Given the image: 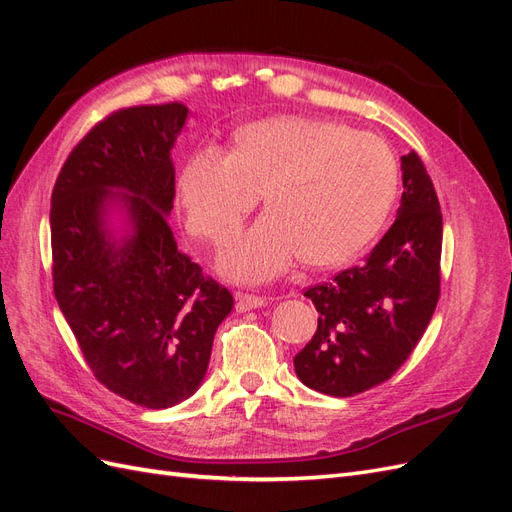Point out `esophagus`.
I'll list each match as a JSON object with an SVG mask.
<instances>
[{"label": "esophagus", "mask_w": 512, "mask_h": 512, "mask_svg": "<svg viewBox=\"0 0 512 512\" xmlns=\"http://www.w3.org/2000/svg\"><path fill=\"white\" fill-rule=\"evenodd\" d=\"M267 305L265 297H256V294H237V312H250V309H258Z\"/></svg>", "instance_id": "1"}]
</instances>
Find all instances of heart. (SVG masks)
<instances>
[{
	"label": "heart",
	"mask_w": 512,
	"mask_h": 512,
	"mask_svg": "<svg viewBox=\"0 0 512 512\" xmlns=\"http://www.w3.org/2000/svg\"><path fill=\"white\" fill-rule=\"evenodd\" d=\"M397 190L399 164L384 138L301 115L250 123L232 153L198 149L179 177L185 226L209 243L230 235L265 198V218L218 254V269L247 284L275 280L301 258L329 267L359 254Z\"/></svg>",
	"instance_id": "obj_1"
}]
</instances>
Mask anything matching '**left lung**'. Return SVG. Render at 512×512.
<instances>
[{
    "mask_svg": "<svg viewBox=\"0 0 512 512\" xmlns=\"http://www.w3.org/2000/svg\"><path fill=\"white\" fill-rule=\"evenodd\" d=\"M397 220L361 265L309 286L318 329L297 356L299 380L352 397L389 380L423 337L440 299L442 213L416 151L401 156Z\"/></svg>",
    "mask_w": 512,
    "mask_h": 512,
    "instance_id": "8db88e82",
    "label": "left lung"
}]
</instances>
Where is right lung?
I'll list each match as a JSON object with an SVG mask.
<instances>
[{"label": "right lung", "instance_id": "right-lung-1", "mask_svg": "<svg viewBox=\"0 0 512 512\" xmlns=\"http://www.w3.org/2000/svg\"><path fill=\"white\" fill-rule=\"evenodd\" d=\"M179 102L108 115L72 149L51 196L53 288L87 365L108 391L164 410L196 393L232 294L177 250L170 158ZM119 208L127 228L110 226Z\"/></svg>", "mask_w": 512, "mask_h": 512}]
</instances>
